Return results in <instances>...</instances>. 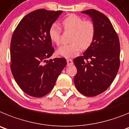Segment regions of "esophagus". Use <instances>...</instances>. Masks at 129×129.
I'll return each mask as SVG.
<instances>
[{"mask_svg": "<svg viewBox=\"0 0 129 129\" xmlns=\"http://www.w3.org/2000/svg\"><path fill=\"white\" fill-rule=\"evenodd\" d=\"M67 63H68V66H69L73 64V61L71 59H67Z\"/></svg>", "mask_w": 129, "mask_h": 129, "instance_id": "esophagus-1", "label": "esophagus"}]
</instances>
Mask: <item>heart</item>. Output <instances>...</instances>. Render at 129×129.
<instances>
[{
  "label": "heart",
  "instance_id": "b5f03b06",
  "mask_svg": "<svg viewBox=\"0 0 129 129\" xmlns=\"http://www.w3.org/2000/svg\"><path fill=\"white\" fill-rule=\"evenodd\" d=\"M65 30L73 32L70 42L71 43L60 46L57 53L61 56L71 58L76 56L80 52V48L86 50L93 41L95 34V27L91 21H84L80 17L72 14L61 21ZM49 36L51 41L57 45L60 44L61 29L57 24H52L49 30Z\"/></svg>",
  "mask_w": 129,
  "mask_h": 129
}]
</instances>
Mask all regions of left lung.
<instances>
[{"mask_svg": "<svg viewBox=\"0 0 129 129\" xmlns=\"http://www.w3.org/2000/svg\"><path fill=\"white\" fill-rule=\"evenodd\" d=\"M81 13L91 18L95 34L83 56L73 60L77 69L74 83L82 95L94 97L106 91L116 78L120 65V44L111 22L103 13L93 9Z\"/></svg>", "mask_w": 129, "mask_h": 129, "instance_id": "1", "label": "left lung"}]
</instances>
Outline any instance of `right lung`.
<instances>
[{"label": "right lung", "instance_id": "1", "mask_svg": "<svg viewBox=\"0 0 129 129\" xmlns=\"http://www.w3.org/2000/svg\"><path fill=\"white\" fill-rule=\"evenodd\" d=\"M62 12L45 9L33 11L21 19L12 35L11 71L20 88L32 97L49 93L67 65L64 58L47 60L54 52L49 28Z\"/></svg>", "mask_w": 129, "mask_h": 129}]
</instances>
